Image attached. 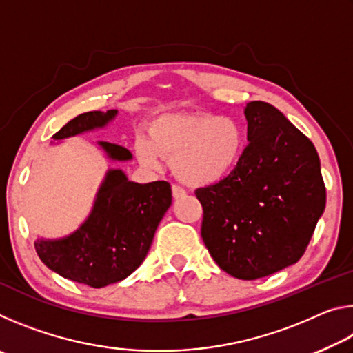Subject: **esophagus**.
Segmentation results:
<instances>
[{"mask_svg":"<svg viewBox=\"0 0 353 353\" xmlns=\"http://www.w3.org/2000/svg\"><path fill=\"white\" fill-rule=\"evenodd\" d=\"M185 196H187V191H185L182 187H179V185H172V198L182 199Z\"/></svg>","mask_w":353,"mask_h":353,"instance_id":"34e87169","label":"esophagus"}]
</instances>
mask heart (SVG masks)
Returning <instances> with one entry per match:
<instances>
[{
  "label": "heart",
  "mask_w": 353,
  "mask_h": 353,
  "mask_svg": "<svg viewBox=\"0 0 353 353\" xmlns=\"http://www.w3.org/2000/svg\"><path fill=\"white\" fill-rule=\"evenodd\" d=\"M246 148V130L234 117L213 113H165L154 119L148 137L137 141V155L149 168L162 157L171 160L174 174L196 187L218 183L230 174Z\"/></svg>",
  "instance_id": "heart-1"
}]
</instances>
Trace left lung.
Masks as SVG:
<instances>
[{
  "label": "left lung",
  "instance_id": "8db88e82",
  "mask_svg": "<svg viewBox=\"0 0 353 353\" xmlns=\"http://www.w3.org/2000/svg\"><path fill=\"white\" fill-rule=\"evenodd\" d=\"M248 141L240 162L218 183L196 190L201 235L221 270L255 280L294 265L325 208L316 148L276 107H244Z\"/></svg>",
  "mask_w": 353,
  "mask_h": 353
}]
</instances>
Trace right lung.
<instances>
[{
	"label": "right lung",
	"instance_id": "obj_1",
	"mask_svg": "<svg viewBox=\"0 0 353 353\" xmlns=\"http://www.w3.org/2000/svg\"><path fill=\"white\" fill-rule=\"evenodd\" d=\"M118 110L87 112L68 121L52 135L65 140L103 129ZM107 159L128 162L129 149L98 141ZM171 185L165 181L137 183L119 168L107 170L99 185L92 212L73 234L56 240L34 241L40 260L59 276L77 283L103 288L129 277L151 248L155 230L171 205Z\"/></svg>",
	"mask_w": 353,
	"mask_h": 353
}]
</instances>
